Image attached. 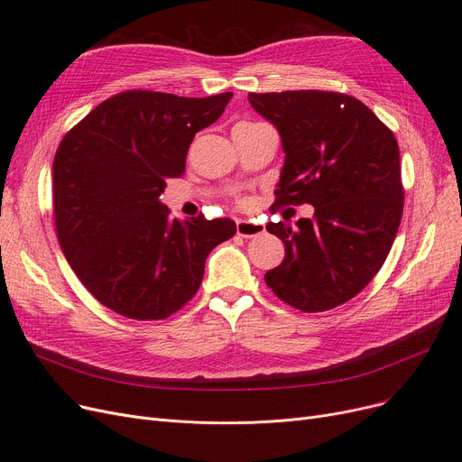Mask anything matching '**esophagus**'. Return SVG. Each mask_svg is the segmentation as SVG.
Masks as SVG:
<instances>
[{"label": "esophagus", "mask_w": 462, "mask_h": 462, "mask_svg": "<svg viewBox=\"0 0 462 462\" xmlns=\"http://www.w3.org/2000/svg\"><path fill=\"white\" fill-rule=\"evenodd\" d=\"M263 231H265V226L255 222V219H238L236 222V233L245 238L261 235Z\"/></svg>", "instance_id": "esophagus-1"}]
</instances>
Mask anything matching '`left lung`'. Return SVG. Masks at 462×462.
Segmentation results:
<instances>
[{
  "label": "left lung",
  "mask_w": 462,
  "mask_h": 462,
  "mask_svg": "<svg viewBox=\"0 0 462 462\" xmlns=\"http://www.w3.org/2000/svg\"><path fill=\"white\" fill-rule=\"evenodd\" d=\"M248 101L282 137L274 205L316 208L297 227L267 224L285 257L265 282L297 310H331L365 290L397 236L404 207L397 139L346 94L293 90L248 94Z\"/></svg>",
  "instance_id": "1"
}]
</instances>
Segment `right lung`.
<instances>
[{
	"label": "right lung",
	"mask_w": 462,
	"mask_h": 462,
	"mask_svg": "<svg viewBox=\"0 0 462 462\" xmlns=\"http://www.w3.org/2000/svg\"><path fill=\"white\" fill-rule=\"evenodd\" d=\"M233 92L210 97L129 90L99 103L56 150L54 224L65 259L103 306L165 319L197 293L208 254L236 233L229 217L169 216L167 179L186 171L197 131Z\"/></svg>",
	"instance_id": "right-lung-1"
}]
</instances>
